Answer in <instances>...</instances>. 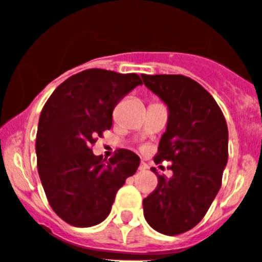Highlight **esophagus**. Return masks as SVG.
I'll return each instance as SVG.
<instances>
[{
    "label": "esophagus",
    "mask_w": 262,
    "mask_h": 262,
    "mask_svg": "<svg viewBox=\"0 0 262 262\" xmlns=\"http://www.w3.org/2000/svg\"><path fill=\"white\" fill-rule=\"evenodd\" d=\"M148 168V166L147 164L145 163V162H141V164H140V167H138V169H140V171H146V169Z\"/></svg>",
    "instance_id": "obj_1"
}]
</instances>
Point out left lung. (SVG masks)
<instances>
[{
    "label": "left lung",
    "mask_w": 262,
    "mask_h": 262,
    "mask_svg": "<svg viewBox=\"0 0 262 262\" xmlns=\"http://www.w3.org/2000/svg\"><path fill=\"white\" fill-rule=\"evenodd\" d=\"M143 83L168 107L167 129L155 163L171 162L173 175H158L143 200V215L160 234L187 232L201 222L222 185L228 159V129L213 96L189 77L142 74Z\"/></svg>",
    "instance_id": "left-lung-1"
}]
</instances>
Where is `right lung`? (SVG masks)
I'll use <instances>...</instances> for the list:
<instances>
[{
  "instance_id": "obj_1",
  "label": "right lung",
  "mask_w": 262,
  "mask_h": 262,
  "mask_svg": "<svg viewBox=\"0 0 262 262\" xmlns=\"http://www.w3.org/2000/svg\"><path fill=\"white\" fill-rule=\"evenodd\" d=\"M142 84L136 73L87 69L63 81L40 114L37 171L49 205L62 221L91 227L111 213L115 197L140 166V157L119 148L108 160L91 146L112 126L117 103Z\"/></svg>"
}]
</instances>
